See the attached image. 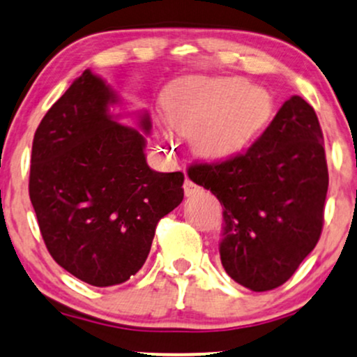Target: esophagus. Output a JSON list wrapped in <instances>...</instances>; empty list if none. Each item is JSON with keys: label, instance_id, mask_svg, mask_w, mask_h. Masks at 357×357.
<instances>
[{"label": "esophagus", "instance_id": "esophagus-1", "mask_svg": "<svg viewBox=\"0 0 357 357\" xmlns=\"http://www.w3.org/2000/svg\"><path fill=\"white\" fill-rule=\"evenodd\" d=\"M202 188L197 185V183H193L190 178H185V182H183V192H185L187 197H192L195 195V193H199Z\"/></svg>", "mask_w": 357, "mask_h": 357}]
</instances>
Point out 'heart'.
Instances as JSON below:
<instances>
[{
    "label": "heart",
    "mask_w": 357,
    "mask_h": 357,
    "mask_svg": "<svg viewBox=\"0 0 357 357\" xmlns=\"http://www.w3.org/2000/svg\"><path fill=\"white\" fill-rule=\"evenodd\" d=\"M273 98L243 77H192L164 96L165 119L180 135H193L202 157L220 160L243 151L273 116Z\"/></svg>",
    "instance_id": "1"
}]
</instances>
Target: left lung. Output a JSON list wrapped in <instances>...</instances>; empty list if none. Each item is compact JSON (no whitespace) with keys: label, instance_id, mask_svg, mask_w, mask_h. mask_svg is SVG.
Here are the masks:
<instances>
[{"label":"left lung","instance_id":"left-lung-1","mask_svg":"<svg viewBox=\"0 0 357 357\" xmlns=\"http://www.w3.org/2000/svg\"><path fill=\"white\" fill-rule=\"evenodd\" d=\"M323 145L314 109L291 96L245 153L188 169L223 204L220 258L236 283L278 288L313 252L329 183Z\"/></svg>","mask_w":357,"mask_h":357}]
</instances>
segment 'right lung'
Returning a JSON list of instances; mask_svg holds the SVG:
<instances>
[{
	"instance_id": "right-lung-1",
	"label": "right lung",
	"mask_w": 357,
	"mask_h": 357,
	"mask_svg": "<svg viewBox=\"0 0 357 357\" xmlns=\"http://www.w3.org/2000/svg\"><path fill=\"white\" fill-rule=\"evenodd\" d=\"M121 98L86 69L36 129L29 199L51 257L92 286L121 284L151 252L158 220L183 200L182 172H155L145 145L152 122L121 124Z\"/></svg>"
}]
</instances>
